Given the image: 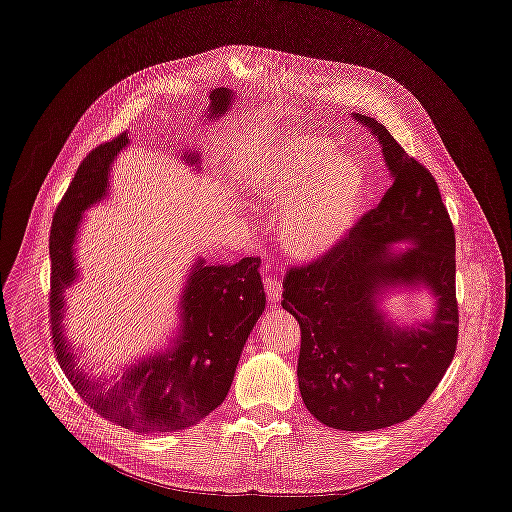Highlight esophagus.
I'll return each mask as SVG.
<instances>
[{
    "label": "esophagus",
    "mask_w": 512,
    "mask_h": 512,
    "mask_svg": "<svg viewBox=\"0 0 512 512\" xmlns=\"http://www.w3.org/2000/svg\"><path fill=\"white\" fill-rule=\"evenodd\" d=\"M263 283H265L267 299H269L271 303H277V301L281 299V283H279L275 277H265Z\"/></svg>",
    "instance_id": "esophagus-1"
}]
</instances>
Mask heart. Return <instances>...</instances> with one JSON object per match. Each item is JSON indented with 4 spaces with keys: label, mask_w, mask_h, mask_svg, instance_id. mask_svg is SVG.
Here are the masks:
<instances>
[{
    "label": "heart",
    "mask_w": 512,
    "mask_h": 512,
    "mask_svg": "<svg viewBox=\"0 0 512 512\" xmlns=\"http://www.w3.org/2000/svg\"><path fill=\"white\" fill-rule=\"evenodd\" d=\"M245 191L279 217V239L295 259H317L356 227L368 191L360 164L337 154L327 138L275 134L241 162Z\"/></svg>",
    "instance_id": "obj_1"
}]
</instances>
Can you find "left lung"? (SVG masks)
Segmentation results:
<instances>
[{
  "label": "left lung",
  "mask_w": 512,
  "mask_h": 512,
  "mask_svg": "<svg viewBox=\"0 0 512 512\" xmlns=\"http://www.w3.org/2000/svg\"><path fill=\"white\" fill-rule=\"evenodd\" d=\"M354 118L380 140L392 185L342 245L287 271L281 305L301 327L297 380L307 410L329 428L370 432L412 418L456 354V243L430 170L378 120ZM400 240L415 247L394 254ZM394 286L428 288L433 319L416 328L390 322L379 301Z\"/></svg>",
  "instance_id": "1"
}]
</instances>
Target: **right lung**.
Returning a JSON list of instances; mask_svg holds the SVG:
<instances>
[{
	"instance_id": "1",
	"label": "right lung",
	"mask_w": 512,
	"mask_h": 512,
	"mask_svg": "<svg viewBox=\"0 0 512 512\" xmlns=\"http://www.w3.org/2000/svg\"><path fill=\"white\" fill-rule=\"evenodd\" d=\"M209 116H223L233 92L209 94ZM128 134L96 146L78 166L50 231V323L60 368L102 418L134 432H173L199 424L223 404L231 388L243 346L265 309L259 257L233 265H207L199 259L181 295V331L173 348L138 360L116 384L90 380L76 366V354L64 337V291L76 281L74 241L82 213L106 197L110 164L128 144ZM191 164L199 154L187 152Z\"/></svg>"
}]
</instances>
